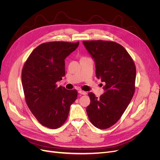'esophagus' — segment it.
Wrapping results in <instances>:
<instances>
[{"label": "esophagus", "instance_id": "esophagus-1", "mask_svg": "<svg viewBox=\"0 0 160 160\" xmlns=\"http://www.w3.org/2000/svg\"><path fill=\"white\" fill-rule=\"evenodd\" d=\"M78 93H79L80 94H82V95H86V92L82 91V90H79V91H78Z\"/></svg>", "mask_w": 160, "mask_h": 160}]
</instances>
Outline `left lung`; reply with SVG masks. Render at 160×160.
<instances>
[{"label": "left lung", "instance_id": "8db88e82", "mask_svg": "<svg viewBox=\"0 0 160 160\" xmlns=\"http://www.w3.org/2000/svg\"><path fill=\"white\" fill-rule=\"evenodd\" d=\"M93 59L96 74L105 83L99 98L89 93L86 112L92 125L99 129L113 126L131 102L134 93L136 67L131 57L120 44L106 41H84Z\"/></svg>", "mask_w": 160, "mask_h": 160}]
</instances>
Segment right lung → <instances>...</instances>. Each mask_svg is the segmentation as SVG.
<instances>
[{
  "instance_id": "add662e5",
  "label": "right lung",
  "mask_w": 160,
  "mask_h": 160,
  "mask_svg": "<svg viewBox=\"0 0 160 160\" xmlns=\"http://www.w3.org/2000/svg\"><path fill=\"white\" fill-rule=\"evenodd\" d=\"M79 42L53 41L41 44L29 56L22 72L26 103L41 125L52 129L66 121L77 98L76 90H68L56 83L65 76L64 59Z\"/></svg>"
}]
</instances>
